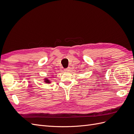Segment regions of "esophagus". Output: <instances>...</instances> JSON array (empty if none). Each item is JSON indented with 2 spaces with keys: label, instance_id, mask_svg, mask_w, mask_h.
<instances>
[{
  "label": "esophagus",
  "instance_id": "obj_1",
  "mask_svg": "<svg viewBox=\"0 0 134 134\" xmlns=\"http://www.w3.org/2000/svg\"><path fill=\"white\" fill-rule=\"evenodd\" d=\"M70 68H69V67H68V68H67L66 69H65V71H69L70 70Z\"/></svg>",
  "mask_w": 134,
  "mask_h": 134
}]
</instances>
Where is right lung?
Instances as JSON below:
<instances>
[{"label":"right lung","instance_id":"obj_1","mask_svg":"<svg viewBox=\"0 0 134 134\" xmlns=\"http://www.w3.org/2000/svg\"><path fill=\"white\" fill-rule=\"evenodd\" d=\"M44 82H46V83H50V80H48V79H44Z\"/></svg>","mask_w":134,"mask_h":134}]
</instances>
